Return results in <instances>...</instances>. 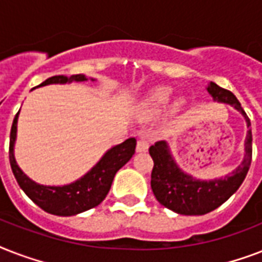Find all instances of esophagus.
Masks as SVG:
<instances>
[{"mask_svg": "<svg viewBox=\"0 0 262 262\" xmlns=\"http://www.w3.org/2000/svg\"><path fill=\"white\" fill-rule=\"evenodd\" d=\"M149 137L148 136H143V137H140L139 141H137V152H145L149 147Z\"/></svg>", "mask_w": 262, "mask_h": 262, "instance_id": "1", "label": "esophagus"}]
</instances>
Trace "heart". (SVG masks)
<instances>
[{"label":"heart","instance_id":"1","mask_svg":"<svg viewBox=\"0 0 262 262\" xmlns=\"http://www.w3.org/2000/svg\"><path fill=\"white\" fill-rule=\"evenodd\" d=\"M172 90L170 87H158L148 95V98L144 102V110L145 113L154 114L167 106L171 100Z\"/></svg>","mask_w":262,"mask_h":262}]
</instances>
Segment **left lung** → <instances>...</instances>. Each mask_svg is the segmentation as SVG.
I'll use <instances>...</instances> for the list:
<instances>
[{"label":"left lung","instance_id":"left-lung-1","mask_svg":"<svg viewBox=\"0 0 262 262\" xmlns=\"http://www.w3.org/2000/svg\"><path fill=\"white\" fill-rule=\"evenodd\" d=\"M208 92L217 102L228 103L234 106L248 122V137H246V155L244 162L231 175L224 179L215 181H195L182 172L174 163L167 144L156 141L149 147V155L154 160L151 172V187L156 200L163 207L177 212L179 215H205L219 208L231 197L238 187L242 185L252 163V130L250 119L241 106L239 100L231 91L224 90L217 84L208 85Z\"/></svg>","mask_w":262,"mask_h":262}]
</instances>
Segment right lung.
<instances>
[{"instance_id": "1", "label": "right lung", "mask_w": 262, "mask_h": 262, "mask_svg": "<svg viewBox=\"0 0 262 262\" xmlns=\"http://www.w3.org/2000/svg\"><path fill=\"white\" fill-rule=\"evenodd\" d=\"M87 77L84 75L53 76L45 80L38 87L47 84H65L71 81H84ZM18 113L16 114L10 129L9 141V162L14 178L23 191L34 201L43 211L57 216H72L88 211L91 208L98 207L106 199L110 190L115 172L130 160L136 151V139L130 137L119 145H115L106 152L100 162L90 172L79 181L65 185V186H43L32 182L26 174L18 168L13 156V144L16 139V125H17Z\"/></svg>"}]
</instances>
